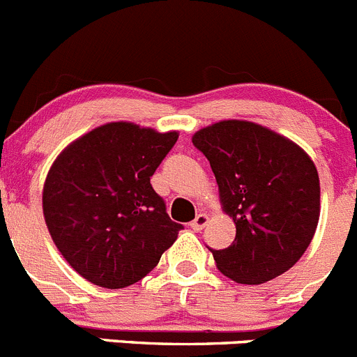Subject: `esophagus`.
<instances>
[{"mask_svg":"<svg viewBox=\"0 0 357 357\" xmlns=\"http://www.w3.org/2000/svg\"><path fill=\"white\" fill-rule=\"evenodd\" d=\"M206 224H208V215H204V213H199V215L195 216L194 222H190V227L199 232L206 227Z\"/></svg>","mask_w":357,"mask_h":357,"instance_id":"1","label":"esophagus"}]
</instances>
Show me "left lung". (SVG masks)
I'll list each match as a JSON object with an SVG mask.
<instances>
[{
  "label": "left lung",
  "mask_w": 357,
  "mask_h": 357,
  "mask_svg": "<svg viewBox=\"0 0 357 357\" xmlns=\"http://www.w3.org/2000/svg\"><path fill=\"white\" fill-rule=\"evenodd\" d=\"M209 160L224 209L236 224L231 246L213 250L216 268L238 284H264L301 259L317 229L321 186L299 146L248 121L215 123L192 139Z\"/></svg>",
  "instance_id": "1"
}]
</instances>
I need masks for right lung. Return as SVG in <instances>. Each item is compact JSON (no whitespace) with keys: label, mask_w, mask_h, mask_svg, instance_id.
I'll use <instances>...</instances> for the list:
<instances>
[{"label":"right lung","mask_w":357,"mask_h":357,"mask_svg":"<svg viewBox=\"0 0 357 357\" xmlns=\"http://www.w3.org/2000/svg\"><path fill=\"white\" fill-rule=\"evenodd\" d=\"M178 141L132 123L82 135L52 163L43 216L52 241L81 276L105 289L144 278L178 238L151 176Z\"/></svg>","instance_id":"obj_1"}]
</instances>
